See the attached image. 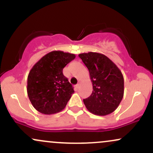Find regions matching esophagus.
<instances>
[{
    "label": "esophagus",
    "instance_id": "1",
    "mask_svg": "<svg viewBox=\"0 0 153 153\" xmlns=\"http://www.w3.org/2000/svg\"><path fill=\"white\" fill-rule=\"evenodd\" d=\"M80 82H78V84H77V85H76V88H79V86H80Z\"/></svg>",
    "mask_w": 153,
    "mask_h": 153
}]
</instances>
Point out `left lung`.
Segmentation results:
<instances>
[{
    "label": "left lung",
    "mask_w": 153,
    "mask_h": 153,
    "mask_svg": "<svg viewBox=\"0 0 153 153\" xmlns=\"http://www.w3.org/2000/svg\"><path fill=\"white\" fill-rule=\"evenodd\" d=\"M88 69L92 94L83 99L87 109L95 115L106 116L119 106L124 96V78L120 70L104 54L97 52L79 54Z\"/></svg>",
    "instance_id": "8db88e82"
}]
</instances>
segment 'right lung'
<instances>
[{
  "mask_svg": "<svg viewBox=\"0 0 153 153\" xmlns=\"http://www.w3.org/2000/svg\"><path fill=\"white\" fill-rule=\"evenodd\" d=\"M75 58L74 54L52 51L32 67L28 75L26 89L31 104L39 112L53 114L66 106L74 90L62 70Z\"/></svg>",
  "mask_w": 153,
  "mask_h": 153,
  "instance_id": "right-lung-1",
  "label": "right lung"
}]
</instances>
